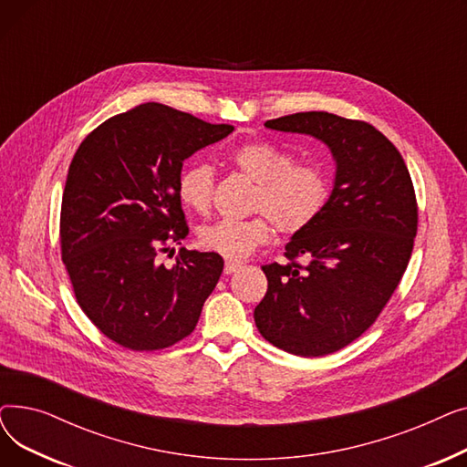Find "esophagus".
I'll return each instance as SVG.
<instances>
[{"mask_svg": "<svg viewBox=\"0 0 467 467\" xmlns=\"http://www.w3.org/2000/svg\"><path fill=\"white\" fill-rule=\"evenodd\" d=\"M240 266H242V265H240L238 261H225V275H233V273H236Z\"/></svg>", "mask_w": 467, "mask_h": 467, "instance_id": "1", "label": "esophagus"}]
</instances>
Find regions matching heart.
<instances>
[{"mask_svg":"<svg viewBox=\"0 0 467 467\" xmlns=\"http://www.w3.org/2000/svg\"><path fill=\"white\" fill-rule=\"evenodd\" d=\"M231 164L254 182L252 219H219L199 233L201 246L227 259H244L273 236L297 234L322 213L331 194L329 171L320 162H296V157L266 141H248L231 153ZM213 170L191 164L178 182L180 199L191 210L206 213L213 201ZM268 218L272 220L267 221Z\"/></svg>","mask_w":467,"mask_h":467,"instance_id":"heart-1","label":"heart"}]
</instances>
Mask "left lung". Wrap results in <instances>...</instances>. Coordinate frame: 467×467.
<instances>
[{
	"label": "left lung",
	"instance_id": "8db88e82",
	"mask_svg": "<svg viewBox=\"0 0 467 467\" xmlns=\"http://www.w3.org/2000/svg\"><path fill=\"white\" fill-rule=\"evenodd\" d=\"M265 127L322 140L337 171L322 213L285 244L287 261L261 266L268 289L255 326L289 354L327 356L375 324L405 273L419 227L412 180L396 145L365 120L305 111Z\"/></svg>",
	"mask_w": 467,
	"mask_h": 467
}]
</instances>
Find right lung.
Listing matches in <instances>:
<instances>
[{"label": "right lung", "mask_w": 467, "mask_h": 467, "mask_svg": "<svg viewBox=\"0 0 467 467\" xmlns=\"http://www.w3.org/2000/svg\"><path fill=\"white\" fill-rule=\"evenodd\" d=\"M233 130L150 102L104 120L73 155L62 261L79 306L117 345L153 352L194 331L223 259L182 248L166 268L159 254L189 234L178 192L183 161Z\"/></svg>", "instance_id": "1"}]
</instances>
